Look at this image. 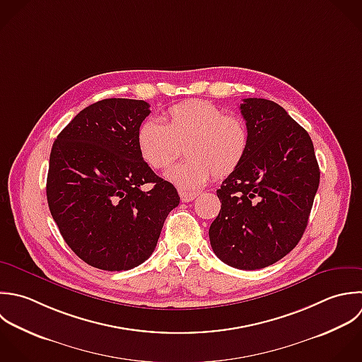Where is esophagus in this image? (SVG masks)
Instances as JSON below:
<instances>
[{
  "label": "esophagus",
  "mask_w": 362,
  "mask_h": 362,
  "mask_svg": "<svg viewBox=\"0 0 362 362\" xmlns=\"http://www.w3.org/2000/svg\"><path fill=\"white\" fill-rule=\"evenodd\" d=\"M179 194H180V200H182L183 203L193 202V200L199 196V193H197V192H183V190H180V192H179Z\"/></svg>",
  "instance_id": "esophagus-1"
}]
</instances>
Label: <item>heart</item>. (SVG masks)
Here are the masks:
<instances>
[{"label":"heart","instance_id":"1","mask_svg":"<svg viewBox=\"0 0 362 362\" xmlns=\"http://www.w3.org/2000/svg\"><path fill=\"white\" fill-rule=\"evenodd\" d=\"M186 160L172 166L166 179L182 190L202 187L214 173L227 177L244 162L250 148L247 122L234 114H224L204 100H189L172 105L165 124L156 118L142 121L136 129V148L153 169L168 168L185 144Z\"/></svg>","mask_w":362,"mask_h":362}]
</instances>
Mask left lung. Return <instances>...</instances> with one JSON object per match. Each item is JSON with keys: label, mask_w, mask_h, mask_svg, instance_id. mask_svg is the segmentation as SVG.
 I'll return each instance as SVG.
<instances>
[{"label": "left lung", "mask_w": 362, "mask_h": 362, "mask_svg": "<svg viewBox=\"0 0 362 362\" xmlns=\"http://www.w3.org/2000/svg\"><path fill=\"white\" fill-rule=\"evenodd\" d=\"M240 110L250 148L217 190L221 210L209 237L223 262L254 271L278 262L300 241L320 169L308 131L279 104L244 98Z\"/></svg>", "instance_id": "8db88e82"}]
</instances>
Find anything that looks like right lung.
<instances>
[{
    "mask_svg": "<svg viewBox=\"0 0 362 362\" xmlns=\"http://www.w3.org/2000/svg\"><path fill=\"white\" fill-rule=\"evenodd\" d=\"M144 100L105 98L81 110L52 146L46 180L50 214L71 251L103 271H128L153 252L180 197L144 162L136 129ZM152 184L151 191L141 189Z\"/></svg>",
    "mask_w": 362,
    "mask_h": 362,
    "instance_id": "right-lung-1",
    "label": "right lung"
}]
</instances>
